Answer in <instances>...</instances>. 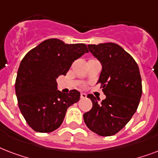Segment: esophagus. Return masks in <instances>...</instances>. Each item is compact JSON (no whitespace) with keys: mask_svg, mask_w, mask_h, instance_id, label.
Segmentation results:
<instances>
[{"mask_svg":"<svg viewBox=\"0 0 158 158\" xmlns=\"http://www.w3.org/2000/svg\"><path fill=\"white\" fill-rule=\"evenodd\" d=\"M86 94H84V93H81V94H80V98H86Z\"/></svg>","mask_w":158,"mask_h":158,"instance_id":"obj_1","label":"esophagus"}]
</instances>
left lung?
<instances>
[{"instance_id": "obj_1", "label": "left lung", "mask_w": 158, "mask_h": 158, "mask_svg": "<svg viewBox=\"0 0 158 158\" xmlns=\"http://www.w3.org/2000/svg\"><path fill=\"white\" fill-rule=\"evenodd\" d=\"M90 52L102 65L98 84L106 98L99 102L89 94L93 107L84 114L87 127L101 136H110L122 130L137 110L142 96V79L134 58L112 43L89 45Z\"/></svg>"}]
</instances>
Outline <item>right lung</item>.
I'll list each match as a JSON object with an SVG mask.
<instances>
[{
	"label": "right lung",
	"instance_id": "1",
	"mask_svg": "<svg viewBox=\"0 0 158 158\" xmlns=\"http://www.w3.org/2000/svg\"><path fill=\"white\" fill-rule=\"evenodd\" d=\"M89 52L84 43L65 44L50 38L30 50L21 60L15 80L18 105L34 131L50 133L61 125L69 106L79 100L75 89L57 90L56 78L65 75L72 63Z\"/></svg>",
	"mask_w": 158,
	"mask_h": 158
}]
</instances>
